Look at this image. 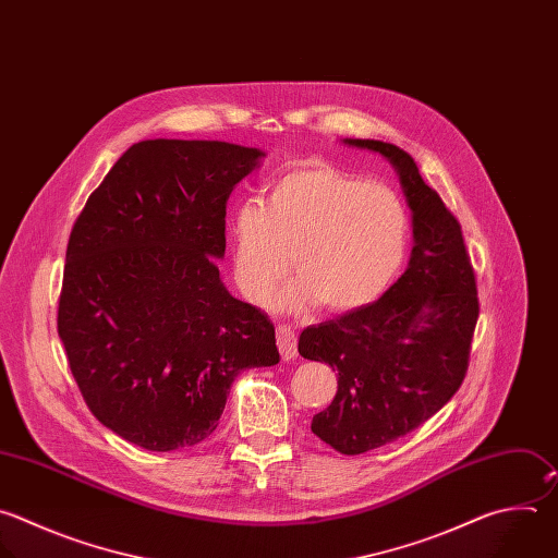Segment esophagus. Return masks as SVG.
I'll list each match as a JSON object with an SVG mask.
<instances>
[{
	"label": "esophagus",
	"mask_w": 558,
	"mask_h": 558,
	"mask_svg": "<svg viewBox=\"0 0 558 558\" xmlns=\"http://www.w3.org/2000/svg\"><path fill=\"white\" fill-rule=\"evenodd\" d=\"M276 339H278V350H280V356L284 361H291L295 354H298V339H295V332L287 326H278L276 328Z\"/></svg>",
	"instance_id": "obj_1"
}]
</instances>
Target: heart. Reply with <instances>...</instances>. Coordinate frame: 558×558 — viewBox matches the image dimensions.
<instances>
[{"instance_id":"obj_1","label":"heart","mask_w":558,"mask_h":558,"mask_svg":"<svg viewBox=\"0 0 558 558\" xmlns=\"http://www.w3.org/2000/svg\"><path fill=\"white\" fill-rule=\"evenodd\" d=\"M410 239V217L386 183L322 159L287 166L269 185L265 204L241 202L230 219L232 271L252 304H263L291 267L300 274L274 300L280 313H302L322 302L345 313L375 302L399 276Z\"/></svg>"}]
</instances>
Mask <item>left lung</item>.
Masks as SVG:
<instances>
[{
	"label": "left lung",
	"instance_id": "left-lung-1",
	"mask_svg": "<svg viewBox=\"0 0 558 558\" xmlns=\"http://www.w3.org/2000/svg\"><path fill=\"white\" fill-rule=\"evenodd\" d=\"M345 146L386 157L412 210L405 274L373 304L302 330L298 352L337 369L332 403L311 432L343 456L373 451L421 427L464 381L480 315L462 230L412 155L379 140Z\"/></svg>",
	"mask_w": 558,
	"mask_h": 558
}]
</instances>
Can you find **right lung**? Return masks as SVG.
<instances>
[{
    "instance_id": "right-lung-1",
    "label": "right lung",
    "mask_w": 558,
    "mask_h": 558,
    "mask_svg": "<svg viewBox=\"0 0 558 558\" xmlns=\"http://www.w3.org/2000/svg\"><path fill=\"white\" fill-rule=\"evenodd\" d=\"M263 157L219 140L137 142L72 228L59 337L87 408L126 442L206 440L243 369L280 361L274 324L217 263L228 199Z\"/></svg>"
}]
</instances>
